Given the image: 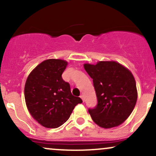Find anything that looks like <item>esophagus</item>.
<instances>
[{
	"mask_svg": "<svg viewBox=\"0 0 156 156\" xmlns=\"http://www.w3.org/2000/svg\"><path fill=\"white\" fill-rule=\"evenodd\" d=\"M80 98H81V99H82V101H83L84 102V96L83 95V94H81V95L80 96Z\"/></svg>",
	"mask_w": 156,
	"mask_h": 156,
	"instance_id": "esophagus-1",
	"label": "esophagus"
}]
</instances>
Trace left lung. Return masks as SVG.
<instances>
[{
	"mask_svg": "<svg viewBox=\"0 0 156 156\" xmlns=\"http://www.w3.org/2000/svg\"><path fill=\"white\" fill-rule=\"evenodd\" d=\"M83 67L93 79L98 99L96 106L88 110L92 120L103 128L121 125L130 115L137 101L132 73L116 62L85 64Z\"/></svg>",
	"mask_w": 156,
	"mask_h": 156,
	"instance_id": "left-lung-1",
	"label": "left lung"
}]
</instances>
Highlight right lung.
Listing matches in <instances>:
<instances>
[{"label":"right lung","instance_id":"obj_1","mask_svg":"<svg viewBox=\"0 0 156 156\" xmlns=\"http://www.w3.org/2000/svg\"><path fill=\"white\" fill-rule=\"evenodd\" d=\"M67 62L48 59L37 65L27 78L25 100L31 115L48 128H56L69 119L82 100L73 96L70 86L62 75Z\"/></svg>","mask_w":156,"mask_h":156}]
</instances>
